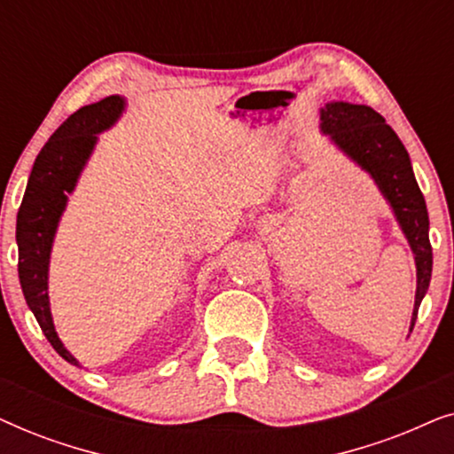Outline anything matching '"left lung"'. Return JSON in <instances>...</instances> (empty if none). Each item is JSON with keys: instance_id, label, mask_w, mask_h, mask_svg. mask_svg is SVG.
I'll return each mask as SVG.
<instances>
[{"instance_id": "obj_1", "label": "left lung", "mask_w": 454, "mask_h": 454, "mask_svg": "<svg viewBox=\"0 0 454 454\" xmlns=\"http://www.w3.org/2000/svg\"><path fill=\"white\" fill-rule=\"evenodd\" d=\"M320 120L322 132L331 134V138L374 177L378 188L393 207L403 233L407 235L418 266V291H415L411 318L413 331L419 303L432 277V246L427 238L430 221H427L426 200L415 182L409 154L384 117L365 105L328 103L322 109Z\"/></svg>"}]
</instances>
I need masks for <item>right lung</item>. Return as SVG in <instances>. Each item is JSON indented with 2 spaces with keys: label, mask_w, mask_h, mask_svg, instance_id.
<instances>
[{
  "label": "right lung",
  "mask_w": 454,
  "mask_h": 454,
  "mask_svg": "<svg viewBox=\"0 0 454 454\" xmlns=\"http://www.w3.org/2000/svg\"><path fill=\"white\" fill-rule=\"evenodd\" d=\"M121 111L123 98L107 97L98 103L80 107L76 114L67 117L41 148L30 171L22 204L18 208V277H20L24 300L33 309L43 334L53 345V349L76 365V359L58 339L49 312V252H51L58 221L66 208L67 194L74 190L86 159L90 157L97 134L114 126Z\"/></svg>",
  "instance_id": "add662e5"
}]
</instances>
